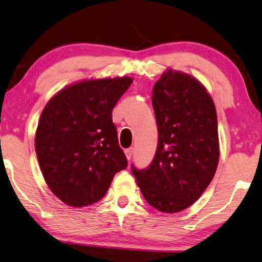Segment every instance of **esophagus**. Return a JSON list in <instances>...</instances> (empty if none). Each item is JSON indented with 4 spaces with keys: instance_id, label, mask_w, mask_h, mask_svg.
Here are the masks:
<instances>
[{
    "instance_id": "obj_1",
    "label": "esophagus",
    "mask_w": 262,
    "mask_h": 262,
    "mask_svg": "<svg viewBox=\"0 0 262 262\" xmlns=\"http://www.w3.org/2000/svg\"><path fill=\"white\" fill-rule=\"evenodd\" d=\"M132 152H134V149H132V147H128V149L125 150V156H126L128 161H130L132 157Z\"/></svg>"
}]
</instances>
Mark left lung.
Wrapping results in <instances>:
<instances>
[{
	"label": "left lung",
	"mask_w": 262,
	"mask_h": 262,
	"mask_svg": "<svg viewBox=\"0 0 262 262\" xmlns=\"http://www.w3.org/2000/svg\"><path fill=\"white\" fill-rule=\"evenodd\" d=\"M158 144L146 169L131 166L147 203L178 213L200 199L217 168V116L206 87L191 75L169 68L152 90Z\"/></svg>",
	"instance_id": "1"
}]
</instances>
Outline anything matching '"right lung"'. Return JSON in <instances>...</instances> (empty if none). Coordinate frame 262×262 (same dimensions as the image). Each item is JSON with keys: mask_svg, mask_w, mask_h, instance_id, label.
Returning <instances> with one entry per match:
<instances>
[{"mask_svg": "<svg viewBox=\"0 0 262 262\" xmlns=\"http://www.w3.org/2000/svg\"><path fill=\"white\" fill-rule=\"evenodd\" d=\"M131 84L128 77L75 82L45 106L35 134L37 161L49 189L68 206L98 202L127 166L112 110Z\"/></svg>", "mask_w": 262, "mask_h": 262, "instance_id": "1", "label": "right lung"}]
</instances>
